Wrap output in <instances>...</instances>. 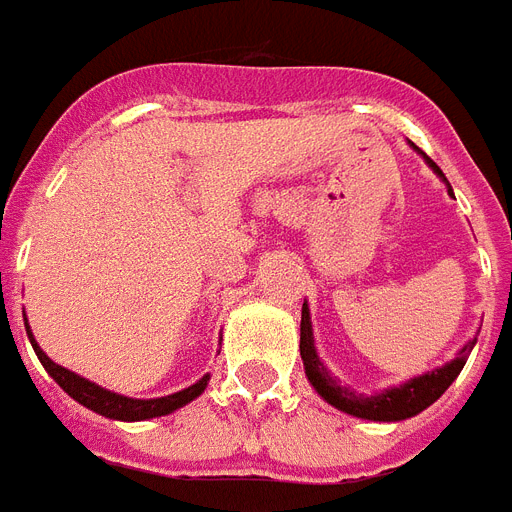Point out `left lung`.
Instances as JSON below:
<instances>
[{
    "label": "left lung",
    "instance_id": "1",
    "mask_svg": "<svg viewBox=\"0 0 512 512\" xmlns=\"http://www.w3.org/2000/svg\"><path fill=\"white\" fill-rule=\"evenodd\" d=\"M415 150H418V147H415ZM423 158L428 161V166H431V169L436 171L444 182H447V177L441 174L439 166H436L428 155H423ZM449 195H452V187H449ZM473 343H476V338L465 343L463 351L457 354V359H452L449 365L439 367V370L428 372V375H420V378L407 380V383L399 388H388V391H383V394L378 396H362L349 391V388L338 386V383L330 378V372L322 367L320 357H317V351H314L309 309H306V304L304 309H301V346H298V349H301V359H304V370L309 383L317 388V394H320L327 404H333V407H338V410L349 412V415H354V418L378 420V423H394V420L412 418V415L423 412L425 407H431V404L436 402V399H439L449 386H452V380L460 375L465 359H468L470 349H473Z\"/></svg>",
    "mask_w": 512,
    "mask_h": 512
}]
</instances>
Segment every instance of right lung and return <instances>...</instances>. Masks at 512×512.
<instances>
[{
	"label": "right lung",
	"mask_w": 512,
	"mask_h": 512,
	"mask_svg": "<svg viewBox=\"0 0 512 512\" xmlns=\"http://www.w3.org/2000/svg\"><path fill=\"white\" fill-rule=\"evenodd\" d=\"M26 330H28V322H26ZM28 338H31V343H34L36 357L42 359L44 370L55 378L57 386L63 388L68 396H73L76 402L89 407V410L100 412V415H105V418H116V420L161 418V415H169V412L185 407V404L192 402L195 396L203 394V388L208 386V375H203L195 386L185 388V391H179V394L161 396V399H126V396L110 394V391H105V388L94 386V383H89V380L79 378L76 372L55 365V362H52V359H49L39 346H36L31 330H28Z\"/></svg>",
	"instance_id": "add662e5"
}]
</instances>
